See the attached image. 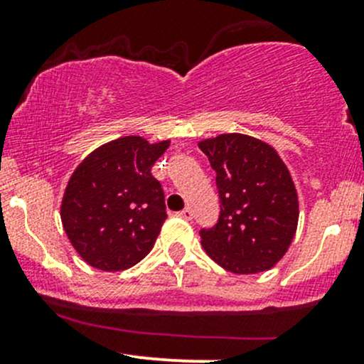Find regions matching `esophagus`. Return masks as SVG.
Returning a JSON list of instances; mask_svg holds the SVG:
<instances>
[{"instance_id": "obj_1", "label": "esophagus", "mask_w": 364, "mask_h": 364, "mask_svg": "<svg viewBox=\"0 0 364 364\" xmlns=\"http://www.w3.org/2000/svg\"><path fill=\"white\" fill-rule=\"evenodd\" d=\"M179 216H181V218H185V220H192L193 213H192V209H190V208H185L183 211H179Z\"/></svg>"}]
</instances>
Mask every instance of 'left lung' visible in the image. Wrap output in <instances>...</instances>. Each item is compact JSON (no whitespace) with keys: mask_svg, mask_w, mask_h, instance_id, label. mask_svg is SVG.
Masks as SVG:
<instances>
[{"mask_svg":"<svg viewBox=\"0 0 364 364\" xmlns=\"http://www.w3.org/2000/svg\"><path fill=\"white\" fill-rule=\"evenodd\" d=\"M216 172L218 223L200 230L205 253L223 269H271L291 247L299 220L294 181L277 149L245 134L199 142Z\"/></svg>","mask_w":364,"mask_h":364,"instance_id":"8db88e82","label":"left lung"}]
</instances>
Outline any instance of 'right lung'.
Returning <instances> with one entry per match:
<instances>
[{
	"instance_id": "obj_1",
	"label": "right lung",
	"mask_w": 364,
	"mask_h": 364,
	"mask_svg": "<svg viewBox=\"0 0 364 364\" xmlns=\"http://www.w3.org/2000/svg\"><path fill=\"white\" fill-rule=\"evenodd\" d=\"M168 144L127 135L95 149L70 176L61 222L90 266L123 271L151 252L167 218L164 190L151 167Z\"/></svg>"
}]
</instances>
